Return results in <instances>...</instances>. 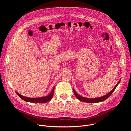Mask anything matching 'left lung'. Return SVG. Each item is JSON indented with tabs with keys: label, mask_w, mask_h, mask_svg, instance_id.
Returning <instances> with one entry per match:
<instances>
[{
	"label": "left lung",
	"mask_w": 131,
	"mask_h": 131,
	"mask_svg": "<svg viewBox=\"0 0 131 131\" xmlns=\"http://www.w3.org/2000/svg\"><path fill=\"white\" fill-rule=\"evenodd\" d=\"M121 79H120V80L119 81V82L117 83V84L116 85V86L114 88V89H113L110 92H109L108 94H107L106 95L101 96V97H96V98H93V99H89V98H86V97H84L83 96H81L80 95H79V94H78L77 92H76L75 90L74 89H73V92L74 94L75 95L76 97L80 101L83 102H85V103H99V102H103L105 100H106L107 99H108L111 95L112 93L114 92V91H115V90L116 89V88H117V86L118 85V84H119L120 82Z\"/></svg>",
	"instance_id": "left-lung-1"
}]
</instances>
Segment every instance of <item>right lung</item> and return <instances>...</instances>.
<instances>
[{
	"label": "right lung",
	"mask_w": 131,
	"mask_h": 131,
	"mask_svg": "<svg viewBox=\"0 0 131 131\" xmlns=\"http://www.w3.org/2000/svg\"><path fill=\"white\" fill-rule=\"evenodd\" d=\"M54 88H53L52 91L48 95H47L46 96L43 97H27L26 96H24L22 95L21 94H19V93L16 92V94L17 95L19 96L21 99L23 100L24 101L27 102H30V103H47L49 102L52 98L53 97V93H54Z\"/></svg>",
	"instance_id": "1"
}]
</instances>
